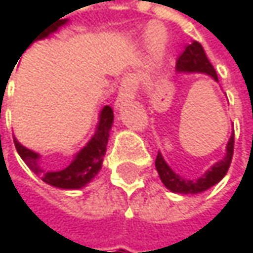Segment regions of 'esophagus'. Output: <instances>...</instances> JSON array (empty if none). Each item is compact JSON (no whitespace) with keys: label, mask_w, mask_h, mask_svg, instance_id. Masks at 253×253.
Segmentation results:
<instances>
[{"label":"esophagus","mask_w":253,"mask_h":253,"mask_svg":"<svg viewBox=\"0 0 253 253\" xmlns=\"http://www.w3.org/2000/svg\"><path fill=\"white\" fill-rule=\"evenodd\" d=\"M134 92L136 90H134V80H133V77L123 79L122 83H120V87H119V98H117L116 105L120 107V105H123L127 101L133 99L134 98Z\"/></svg>","instance_id":"esophagus-1"}]
</instances>
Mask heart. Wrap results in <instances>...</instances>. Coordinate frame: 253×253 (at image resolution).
<instances>
[{"label":"heart","instance_id":"1","mask_svg":"<svg viewBox=\"0 0 253 253\" xmlns=\"http://www.w3.org/2000/svg\"><path fill=\"white\" fill-rule=\"evenodd\" d=\"M151 41H154L155 46H161V38H152L151 36Z\"/></svg>","mask_w":253,"mask_h":253}]
</instances>
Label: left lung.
I'll list each match as a JSON object with an SVG mask.
<instances>
[{"label": "left lung", "instance_id": "8db88e82", "mask_svg": "<svg viewBox=\"0 0 253 253\" xmlns=\"http://www.w3.org/2000/svg\"><path fill=\"white\" fill-rule=\"evenodd\" d=\"M176 66L178 72L205 73V75L211 76L214 80L218 82L215 69L212 67V64L207 58L202 45L196 41H193L190 45L186 46L183 54L178 57ZM233 151H234V133L228 140L226 157L221 161H218L215 166H212V169H210L204 176L195 178V180H187V178L177 176L176 173L167 166V163L164 161V158L160 152H158L157 160H155V167H157V171L161 177L163 183L171 192H176V193H199V192H204V190L212 187L214 184H217L223 177L226 176L228 167L231 164Z\"/></svg>", "mask_w": 253, "mask_h": 253}]
</instances>
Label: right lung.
Wrapping results in <instances>:
<instances>
[{"instance_id":"right-lung-1","label":"right lung","mask_w":253,"mask_h":253,"mask_svg":"<svg viewBox=\"0 0 253 253\" xmlns=\"http://www.w3.org/2000/svg\"><path fill=\"white\" fill-rule=\"evenodd\" d=\"M66 20H60L58 23L48 27L42 35H39V39L48 36L51 32H55L61 25H64ZM38 39V38H36ZM114 114L113 110L107 105L101 111L99 117V125L96 128V133L90 139V142L79 152L75 158V161L58 171H43L38 163L39 155L25 146H22L16 139L14 145L22 157V160L26 163V166L38 176L41 177L45 183L60 187V189H79L83 187L86 183H89L93 177L98 174V171L102 167V158L107 151V143H108V136H110V128L113 126Z\"/></svg>"}]
</instances>
